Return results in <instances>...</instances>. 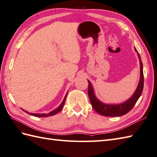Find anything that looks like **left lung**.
Instances as JSON below:
<instances>
[{
  "label": "left lung",
  "mask_w": 157,
  "mask_h": 157,
  "mask_svg": "<svg viewBox=\"0 0 157 157\" xmlns=\"http://www.w3.org/2000/svg\"><path fill=\"white\" fill-rule=\"evenodd\" d=\"M135 51L138 52V58L140 60V82L138 86V88L136 89L134 94L132 95V96L129 100H128L126 102L121 103L119 105H106L102 103V102L99 101L96 98L94 95V92L93 88L92 86L91 83L88 82V96L90 101L91 105L92 106L93 109L95 111L99 113L100 115H104L106 117H119L125 115L129 111L134 107L136 105V102L138 101L140 96H141L143 88H144V73H143V65L142 62L141 61V57L140 56L139 53L136 48H135Z\"/></svg>",
  "instance_id": "left-lung-1"
}]
</instances>
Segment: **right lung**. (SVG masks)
I'll return each instance as SVG.
<instances>
[{"instance_id":"1","label":"right lung","mask_w":157,"mask_h":157,"mask_svg":"<svg viewBox=\"0 0 157 157\" xmlns=\"http://www.w3.org/2000/svg\"><path fill=\"white\" fill-rule=\"evenodd\" d=\"M67 94H67H66V95H65V96L64 99H63V102H61V104L59 105V107H58V108H56V109H55L54 111H51V112H50L49 113H48V114H44V113H43V114H36V113H29V112H27V111H24V110H23V109H22V110H23V111H25V113H27L28 114H29V115H34V116H35V117H44L52 116V115H56V113H58L59 112H60V111H61V109H63V106H64V105H65V99H66Z\"/></svg>"}]
</instances>
